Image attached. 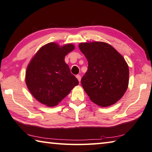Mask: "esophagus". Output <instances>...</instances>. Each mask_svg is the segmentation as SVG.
<instances>
[{
    "instance_id": "1",
    "label": "esophagus",
    "mask_w": 152,
    "mask_h": 152,
    "mask_svg": "<svg viewBox=\"0 0 152 152\" xmlns=\"http://www.w3.org/2000/svg\"><path fill=\"white\" fill-rule=\"evenodd\" d=\"M76 77L77 78V79L78 80V81L80 82V80H81V76L80 75H76Z\"/></svg>"
}]
</instances>
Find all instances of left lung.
<instances>
[{"mask_svg":"<svg viewBox=\"0 0 152 152\" xmlns=\"http://www.w3.org/2000/svg\"><path fill=\"white\" fill-rule=\"evenodd\" d=\"M79 48L88 62L81 84L90 100L102 107L116 103L128 86L129 68L125 59L106 42L80 43Z\"/></svg>","mask_w":152,"mask_h":152,"instance_id":"1","label":"left lung"}]
</instances>
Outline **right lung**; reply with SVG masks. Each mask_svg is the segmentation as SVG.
<instances>
[{"label": "right lung", "mask_w": 152, "mask_h": 152, "mask_svg": "<svg viewBox=\"0 0 152 152\" xmlns=\"http://www.w3.org/2000/svg\"><path fill=\"white\" fill-rule=\"evenodd\" d=\"M74 49L72 44L60 46L50 42L41 47L30 60L26 72V84L41 104L56 106L78 84L64 62L66 55Z\"/></svg>", "instance_id": "add662e5"}]
</instances>
